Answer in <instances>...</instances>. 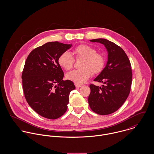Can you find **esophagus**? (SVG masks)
<instances>
[{"instance_id": "obj_1", "label": "esophagus", "mask_w": 154, "mask_h": 154, "mask_svg": "<svg viewBox=\"0 0 154 154\" xmlns=\"http://www.w3.org/2000/svg\"><path fill=\"white\" fill-rule=\"evenodd\" d=\"M75 85L76 88H79V87H81L82 86L81 85H80V84H75Z\"/></svg>"}]
</instances>
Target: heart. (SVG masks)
Wrapping results in <instances>:
<instances>
[{"label":"heart","instance_id":"b5f03b06","mask_svg":"<svg viewBox=\"0 0 154 154\" xmlns=\"http://www.w3.org/2000/svg\"><path fill=\"white\" fill-rule=\"evenodd\" d=\"M73 53L76 59H83L81 65L82 69L68 72L66 75L68 80L78 84H83L92 76V72L97 74L103 70L105 59L101 54L97 53L95 48L86 44H81L74 48ZM58 63L62 67L68 70L72 68L75 59L70 53L65 51L59 56Z\"/></svg>","mask_w":154,"mask_h":154}]
</instances>
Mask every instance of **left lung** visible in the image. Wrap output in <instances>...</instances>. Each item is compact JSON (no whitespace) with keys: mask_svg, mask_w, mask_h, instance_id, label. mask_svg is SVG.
Returning <instances> with one entry per match:
<instances>
[{"mask_svg":"<svg viewBox=\"0 0 154 154\" xmlns=\"http://www.w3.org/2000/svg\"><path fill=\"white\" fill-rule=\"evenodd\" d=\"M90 42L104 45L108 52V61L94 80L104 85H89L88 104L97 114H110L118 110L129 96L132 85L131 64L125 51L117 44L104 38L90 40Z\"/></svg>","mask_w":154,"mask_h":154,"instance_id":"8db88e82","label":"left lung"}]
</instances>
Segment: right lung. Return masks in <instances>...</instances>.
Listing matches in <instances>:
<instances>
[{
	"instance_id": "obj_1",
	"label": "right lung",
	"mask_w": 154,
	"mask_h": 154,
	"mask_svg": "<svg viewBox=\"0 0 154 154\" xmlns=\"http://www.w3.org/2000/svg\"><path fill=\"white\" fill-rule=\"evenodd\" d=\"M72 44L48 42L34 49L22 71V87L29 106L48 119H56L67 110L69 94L75 89L72 81H63L58 63L59 56Z\"/></svg>"
}]
</instances>
